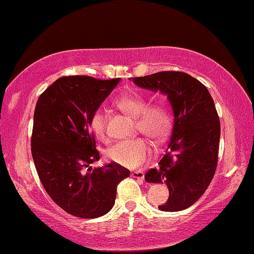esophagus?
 I'll return each instance as SVG.
<instances>
[{
	"mask_svg": "<svg viewBox=\"0 0 254 254\" xmlns=\"http://www.w3.org/2000/svg\"><path fill=\"white\" fill-rule=\"evenodd\" d=\"M131 176L135 178V179H139V180H143V178H145V173H143V171H133L131 172Z\"/></svg>",
	"mask_w": 254,
	"mask_h": 254,
	"instance_id": "esophagus-1",
	"label": "esophagus"
}]
</instances>
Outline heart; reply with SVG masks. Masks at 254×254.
Wrapping results in <instances>:
<instances>
[{
	"label": "heart",
	"mask_w": 254,
	"mask_h": 254,
	"mask_svg": "<svg viewBox=\"0 0 254 254\" xmlns=\"http://www.w3.org/2000/svg\"><path fill=\"white\" fill-rule=\"evenodd\" d=\"M116 106L132 117H135V130L153 140H162L168 135L172 124V115L168 104L157 100L147 105L146 97L139 93L124 94L116 100ZM89 126L99 140H106V116L96 111L90 117ZM150 146L141 137L121 140L107 151L109 161L128 169H135L150 156Z\"/></svg>",
	"instance_id": "heart-1"
}]
</instances>
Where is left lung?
<instances>
[{
	"mask_svg": "<svg viewBox=\"0 0 254 254\" xmlns=\"http://www.w3.org/2000/svg\"><path fill=\"white\" fill-rule=\"evenodd\" d=\"M132 79L140 88L166 94L175 114L168 150L145 179L165 183L169 188L168 202L158 209H187L205 192L217 169L220 121L214 101L205 85L184 71H158Z\"/></svg>",
	"mask_w": 254,
	"mask_h": 254,
	"instance_id": "obj_1",
	"label": "left lung"
}]
</instances>
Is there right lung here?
<instances>
[{"label":"right lung","mask_w":254,"mask_h":254,"mask_svg":"<svg viewBox=\"0 0 254 254\" xmlns=\"http://www.w3.org/2000/svg\"><path fill=\"white\" fill-rule=\"evenodd\" d=\"M119 82L64 76L36 103L30 145L37 175L52 200L74 217L107 213L115 203L117 185L130 176L114 162L93 170L89 166L100 158L90 117Z\"/></svg>","instance_id":"obj_1"}]
</instances>
